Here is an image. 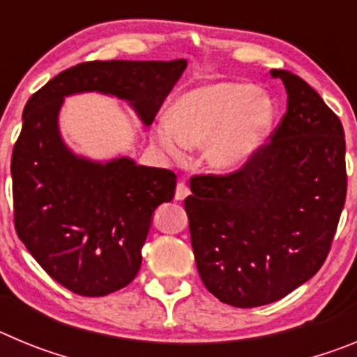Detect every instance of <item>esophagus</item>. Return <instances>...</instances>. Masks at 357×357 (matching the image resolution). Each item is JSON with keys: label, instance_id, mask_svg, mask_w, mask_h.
<instances>
[{"label": "esophagus", "instance_id": "esophagus-1", "mask_svg": "<svg viewBox=\"0 0 357 357\" xmlns=\"http://www.w3.org/2000/svg\"><path fill=\"white\" fill-rule=\"evenodd\" d=\"M188 195H189L188 185H185L184 182H178V184H176V189H175V200L182 202L185 197H188Z\"/></svg>", "mask_w": 357, "mask_h": 357}]
</instances>
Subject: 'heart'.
Wrapping results in <instances>:
<instances>
[{"instance_id":"obj_1","label":"heart","mask_w":357,"mask_h":357,"mask_svg":"<svg viewBox=\"0 0 357 357\" xmlns=\"http://www.w3.org/2000/svg\"><path fill=\"white\" fill-rule=\"evenodd\" d=\"M273 114L270 96L254 85H202L176 100L172 118L157 127V143L173 159H182L188 148L204 144L207 166L227 175L241 169L259 150Z\"/></svg>"}]
</instances>
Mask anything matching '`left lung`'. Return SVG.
I'll return each instance as SVG.
<instances>
[{"instance_id": "8db88e82", "label": "left lung", "mask_w": 357, "mask_h": 357, "mask_svg": "<svg viewBox=\"0 0 357 357\" xmlns=\"http://www.w3.org/2000/svg\"><path fill=\"white\" fill-rule=\"evenodd\" d=\"M288 107L241 169L195 175L184 200L202 282L223 304H272L327 259L347 195L345 134L320 94L273 69Z\"/></svg>"}]
</instances>
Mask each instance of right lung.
<instances>
[{
    "label": "right lung",
    "instance_id": "obj_1",
    "mask_svg": "<svg viewBox=\"0 0 357 357\" xmlns=\"http://www.w3.org/2000/svg\"><path fill=\"white\" fill-rule=\"evenodd\" d=\"M185 66L184 59L84 62L59 73L24 105L10 164L15 232L69 291L103 296L130 284L153 211L172 202L176 175L128 157L96 162L75 155L59 130L64 98L110 94L151 125Z\"/></svg>",
    "mask_w": 357,
    "mask_h": 357
}]
</instances>
